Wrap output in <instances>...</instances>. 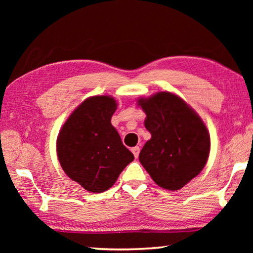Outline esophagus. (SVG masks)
Segmentation results:
<instances>
[{"label": "esophagus", "instance_id": "esophagus-1", "mask_svg": "<svg viewBox=\"0 0 253 253\" xmlns=\"http://www.w3.org/2000/svg\"><path fill=\"white\" fill-rule=\"evenodd\" d=\"M131 152H132V154H134L135 158H138L139 152H140V149H139V147H138V146H135V147H132V148H131Z\"/></svg>", "mask_w": 253, "mask_h": 253}]
</instances>
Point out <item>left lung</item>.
Listing matches in <instances>:
<instances>
[{"instance_id": "8db88e82", "label": "left lung", "mask_w": 253, "mask_h": 253, "mask_svg": "<svg viewBox=\"0 0 253 253\" xmlns=\"http://www.w3.org/2000/svg\"><path fill=\"white\" fill-rule=\"evenodd\" d=\"M151 132L139 153V162L153 181L176 191L204 169L210 154V134L202 119L182 98L169 91L139 98Z\"/></svg>"}]
</instances>
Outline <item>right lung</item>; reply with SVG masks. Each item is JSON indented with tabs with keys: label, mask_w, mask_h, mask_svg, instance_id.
Returning <instances> with one entry per match:
<instances>
[{
	"label": "right lung",
	"mask_w": 253,
	"mask_h": 253,
	"mask_svg": "<svg viewBox=\"0 0 253 253\" xmlns=\"http://www.w3.org/2000/svg\"><path fill=\"white\" fill-rule=\"evenodd\" d=\"M117 102L110 96H93L72 111L57 138L62 169L84 190L101 193L114 185L124 169L134 161L111 125Z\"/></svg>",
	"instance_id": "add662e5"
}]
</instances>
